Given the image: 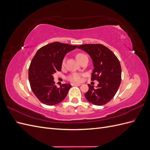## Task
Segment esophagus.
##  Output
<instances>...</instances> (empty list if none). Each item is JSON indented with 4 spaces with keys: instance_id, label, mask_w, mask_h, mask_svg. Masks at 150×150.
Segmentation results:
<instances>
[{
    "instance_id": "1",
    "label": "esophagus",
    "mask_w": 150,
    "mask_h": 150,
    "mask_svg": "<svg viewBox=\"0 0 150 150\" xmlns=\"http://www.w3.org/2000/svg\"><path fill=\"white\" fill-rule=\"evenodd\" d=\"M72 86H80L81 84H78V83H72Z\"/></svg>"
}]
</instances>
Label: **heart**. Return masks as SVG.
Segmentation results:
<instances>
[{"label": "heart", "instance_id": "obj_1", "mask_svg": "<svg viewBox=\"0 0 150 150\" xmlns=\"http://www.w3.org/2000/svg\"><path fill=\"white\" fill-rule=\"evenodd\" d=\"M84 56H86V55H84V54L82 53H79L76 55V58L78 59V61H79L83 57H84ZM65 64V59H64L62 61V65L64 66ZM67 79L69 80L71 82H74V83H79L81 82L82 81V75L77 74V73H74V74H71V75H69V76L67 77Z\"/></svg>", "mask_w": 150, "mask_h": 150}]
</instances>
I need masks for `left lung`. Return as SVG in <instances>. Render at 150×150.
Instances as JSON below:
<instances>
[{
    "label": "left lung",
    "mask_w": 150,
    "mask_h": 150,
    "mask_svg": "<svg viewBox=\"0 0 150 150\" xmlns=\"http://www.w3.org/2000/svg\"><path fill=\"white\" fill-rule=\"evenodd\" d=\"M91 57L94 69L91 80H97L96 88L88 84L89 90L84 94L87 100L94 105L102 106L115 96L121 84V67L118 59L110 49L99 44L79 46Z\"/></svg>",
    "instance_id": "obj_1"
}]
</instances>
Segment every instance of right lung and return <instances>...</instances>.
<instances>
[{
	"instance_id": "add662e5",
	"label": "right lung",
	"mask_w": 150,
	"mask_h": 150,
	"mask_svg": "<svg viewBox=\"0 0 150 150\" xmlns=\"http://www.w3.org/2000/svg\"><path fill=\"white\" fill-rule=\"evenodd\" d=\"M78 46L54 42L40 48L32 59L29 68V80L35 96L44 104L53 106L61 103L71 87L63 84L57 88L53 74L61 71L66 54Z\"/></svg>"
}]
</instances>
